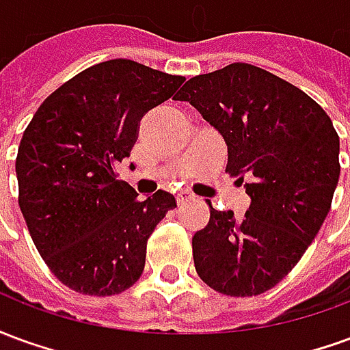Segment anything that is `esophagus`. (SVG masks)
<instances>
[{"label":"esophagus","instance_id":"esophagus-1","mask_svg":"<svg viewBox=\"0 0 350 350\" xmlns=\"http://www.w3.org/2000/svg\"><path fill=\"white\" fill-rule=\"evenodd\" d=\"M176 200H178V206H183L187 204V202H191V200H195V195L189 193V191H182V193H178Z\"/></svg>","mask_w":350,"mask_h":350}]
</instances>
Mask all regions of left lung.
<instances>
[{"instance_id": "8db88e82", "label": "left lung", "mask_w": 350, "mask_h": 350, "mask_svg": "<svg viewBox=\"0 0 350 350\" xmlns=\"http://www.w3.org/2000/svg\"><path fill=\"white\" fill-rule=\"evenodd\" d=\"M189 100L228 148V176L251 197L242 219L210 204L193 236L198 278L227 296H258L298 264L330 212L339 180V137L319 103L250 64L185 82Z\"/></svg>"}]
</instances>
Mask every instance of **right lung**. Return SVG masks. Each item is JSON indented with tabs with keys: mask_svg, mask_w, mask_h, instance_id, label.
<instances>
[{
	"mask_svg": "<svg viewBox=\"0 0 350 350\" xmlns=\"http://www.w3.org/2000/svg\"><path fill=\"white\" fill-rule=\"evenodd\" d=\"M183 80L108 59L50 93L24 131L20 210L42 260L72 291L114 296L142 275L148 238L176 198L159 189L140 200L116 165L131 155L142 116Z\"/></svg>",
	"mask_w": 350,
	"mask_h": 350,
	"instance_id": "add662e5",
	"label": "right lung"
}]
</instances>
